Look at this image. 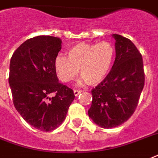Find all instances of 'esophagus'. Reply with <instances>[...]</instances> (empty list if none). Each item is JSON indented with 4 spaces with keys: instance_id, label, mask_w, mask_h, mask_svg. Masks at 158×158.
<instances>
[{
    "instance_id": "34e87169",
    "label": "esophagus",
    "mask_w": 158,
    "mask_h": 158,
    "mask_svg": "<svg viewBox=\"0 0 158 158\" xmlns=\"http://www.w3.org/2000/svg\"><path fill=\"white\" fill-rule=\"evenodd\" d=\"M82 91L81 90H78V89H74V96H78L79 94H81Z\"/></svg>"
}]
</instances>
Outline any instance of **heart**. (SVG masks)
<instances>
[{
    "instance_id": "heart-1",
    "label": "heart",
    "mask_w": 158,
    "mask_h": 158,
    "mask_svg": "<svg viewBox=\"0 0 158 158\" xmlns=\"http://www.w3.org/2000/svg\"><path fill=\"white\" fill-rule=\"evenodd\" d=\"M115 57V47L109 42L80 43L67 50V57L58 55L55 59V68L59 79L64 83L75 79L79 69L81 83L97 85L109 74Z\"/></svg>"
}]
</instances>
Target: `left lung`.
Returning <instances> with one entry per match:
<instances>
[{"mask_svg":"<svg viewBox=\"0 0 158 158\" xmlns=\"http://www.w3.org/2000/svg\"><path fill=\"white\" fill-rule=\"evenodd\" d=\"M115 59L105 79L92 90L89 116L105 129L119 126L134 114L144 86L142 55L128 38L112 34Z\"/></svg>","mask_w":158,"mask_h":158,"instance_id":"left-lung-1","label":"left lung"}]
</instances>
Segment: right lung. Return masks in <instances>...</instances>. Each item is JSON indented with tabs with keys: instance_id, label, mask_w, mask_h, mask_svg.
Instances as JSON below:
<instances>
[{
	"instance_id": "1",
	"label": "right lung",
	"mask_w": 158,
	"mask_h": 158,
	"mask_svg": "<svg viewBox=\"0 0 158 158\" xmlns=\"http://www.w3.org/2000/svg\"><path fill=\"white\" fill-rule=\"evenodd\" d=\"M61 43L59 38L38 36L22 43L10 60L9 84L15 107L41 131L61 125L74 99L73 90L59 82L55 68Z\"/></svg>"
}]
</instances>
